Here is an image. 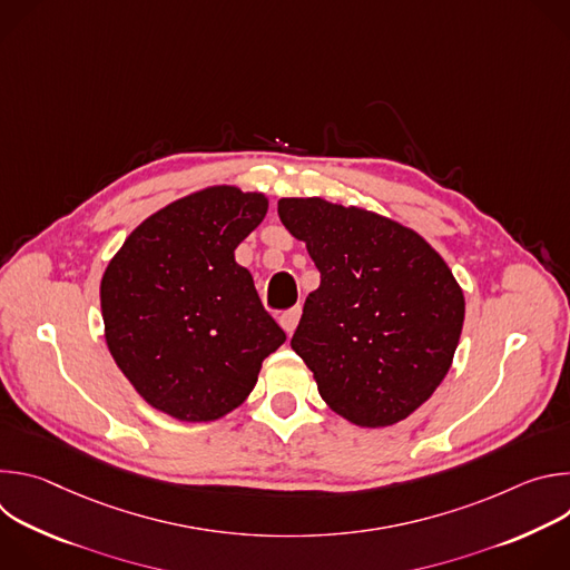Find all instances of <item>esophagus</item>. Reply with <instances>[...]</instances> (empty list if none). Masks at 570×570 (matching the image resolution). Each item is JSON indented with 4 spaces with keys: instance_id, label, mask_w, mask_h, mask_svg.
I'll list each match as a JSON object with an SVG mask.
<instances>
[{
    "instance_id": "esophagus-1",
    "label": "esophagus",
    "mask_w": 570,
    "mask_h": 570,
    "mask_svg": "<svg viewBox=\"0 0 570 570\" xmlns=\"http://www.w3.org/2000/svg\"><path fill=\"white\" fill-rule=\"evenodd\" d=\"M299 315H302V306H299V304L293 306V308H288V311H284V313L279 315V324H282V330H284L286 334H293V332H295L297 322H299Z\"/></svg>"
}]
</instances>
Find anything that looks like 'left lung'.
<instances>
[{
    "label": "left lung",
    "mask_w": 570,
    "mask_h": 570,
    "mask_svg": "<svg viewBox=\"0 0 570 570\" xmlns=\"http://www.w3.org/2000/svg\"><path fill=\"white\" fill-rule=\"evenodd\" d=\"M277 214L320 271L291 338L320 396L363 429L405 420L460 343L464 295L451 268L415 229L363 207L282 198Z\"/></svg>",
    "instance_id": "left-lung-1"
}]
</instances>
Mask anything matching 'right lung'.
<instances>
[{
    "instance_id": "obj_1",
    "label": "right lung",
    "mask_w": 570,
    "mask_h": 570,
    "mask_svg": "<svg viewBox=\"0 0 570 570\" xmlns=\"http://www.w3.org/2000/svg\"><path fill=\"white\" fill-rule=\"evenodd\" d=\"M268 198L216 185L150 214L101 279L108 350L153 405L180 422H214L253 392L286 334L234 250Z\"/></svg>"
}]
</instances>
